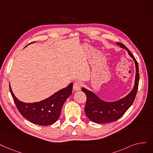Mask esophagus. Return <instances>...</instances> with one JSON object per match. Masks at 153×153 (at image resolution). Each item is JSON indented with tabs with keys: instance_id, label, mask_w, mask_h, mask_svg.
Here are the masks:
<instances>
[{
	"instance_id": "esophagus-1",
	"label": "esophagus",
	"mask_w": 153,
	"mask_h": 153,
	"mask_svg": "<svg viewBox=\"0 0 153 153\" xmlns=\"http://www.w3.org/2000/svg\"><path fill=\"white\" fill-rule=\"evenodd\" d=\"M82 86V83L79 81H76L74 83V85H73V89L74 91H79L80 90Z\"/></svg>"
}]
</instances>
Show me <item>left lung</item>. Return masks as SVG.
<instances>
[{
    "label": "left lung",
    "instance_id": "obj_1",
    "mask_svg": "<svg viewBox=\"0 0 153 153\" xmlns=\"http://www.w3.org/2000/svg\"><path fill=\"white\" fill-rule=\"evenodd\" d=\"M121 48L128 52L129 55L133 59L136 65V77L133 89L126 97L114 102H105L99 98L94 92L82 88L87 100L85 105V115L92 122L96 123H107L117 121L122 117L133 103L138 89L139 80L138 64L134 56L126 46L120 42H116Z\"/></svg>",
    "mask_w": 153,
    "mask_h": 153
}]
</instances>
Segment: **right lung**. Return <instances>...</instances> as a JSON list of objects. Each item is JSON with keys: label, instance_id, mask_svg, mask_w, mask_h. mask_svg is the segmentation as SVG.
Here are the masks:
<instances>
[{"label": "right lung", "instance_id": "1", "mask_svg": "<svg viewBox=\"0 0 153 153\" xmlns=\"http://www.w3.org/2000/svg\"><path fill=\"white\" fill-rule=\"evenodd\" d=\"M72 86L73 84L71 83L67 88L44 100L33 103L20 101L13 93L10 84L9 89L16 107L24 117L36 124L48 126L56 123L60 116L63 104L72 94Z\"/></svg>", "mask_w": 153, "mask_h": 153}]
</instances>
